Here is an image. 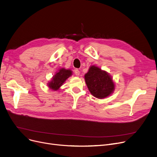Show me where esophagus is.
<instances>
[{
  "mask_svg": "<svg viewBox=\"0 0 157 157\" xmlns=\"http://www.w3.org/2000/svg\"><path fill=\"white\" fill-rule=\"evenodd\" d=\"M74 73H75V74L76 75V76H79L80 72H79V71L78 69H76L74 70Z\"/></svg>",
  "mask_w": 157,
  "mask_h": 157,
  "instance_id": "1",
  "label": "esophagus"
}]
</instances>
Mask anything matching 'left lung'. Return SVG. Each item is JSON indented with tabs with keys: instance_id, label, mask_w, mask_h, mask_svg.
I'll return each instance as SVG.
<instances>
[{
	"instance_id": "1",
	"label": "left lung",
	"mask_w": 157,
	"mask_h": 157,
	"mask_svg": "<svg viewBox=\"0 0 157 157\" xmlns=\"http://www.w3.org/2000/svg\"><path fill=\"white\" fill-rule=\"evenodd\" d=\"M85 79L88 90L97 98H105L114 90L115 85L110 76L95 66L90 67Z\"/></svg>"
}]
</instances>
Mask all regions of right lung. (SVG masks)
Returning <instances> with one entry per match:
<instances>
[{"label": "right lung", "mask_w": 157, "mask_h": 157, "mask_svg": "<svg viewBox=\"0 0 157 157\" xmlns=\"http://www.w3.org/2000/svg\"><path fill=\"white\" fill-rule=\"evenodd\" d=\"M72 71L71 70H66L61 69L54 75L52 81L49 83V86L51 89L57 90L63 85L65 80L71 76Z\"/></svg>", "instance_id": "1"}]
</instances>
